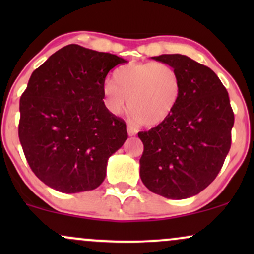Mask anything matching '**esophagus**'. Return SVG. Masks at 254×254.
Listing matches in <instances>:
<instances>
[{
    "label": "esophagus",
    "mask_w": 254,
    "mask_h": 254,
    "mask_svg": "<svg viewBox=\"0 0 254 254\" xmlns=\"http://www.w3.org/2000/svg\"><path fill=\"white\" fill-rule=\"evenodd\" d=\"M127 133H129V136H135L137 133V129L131 127V125H127Z\"/></svg>",
    "instance_id": "34e87169"
}]
</instances>
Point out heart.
<instances>
[{
    "instance_id": "obj_1",
    "label": "heart",
    "mask_w": 254,
    "mask_h": 254,
    "mask_svg": "<svg viewBox=\"0 0 254 254\" xmlns=\"http://www.w3.org/2000/svg\"><path fill=\"white\" fill-rule=\"evenodd\" d=\"M103 93L107 107L119 115L129 105L137 124L157 125L166 121L179 103L182 80L173 66L160 62L130 63L113 72Z\"/></svg>"
}]
</instances>
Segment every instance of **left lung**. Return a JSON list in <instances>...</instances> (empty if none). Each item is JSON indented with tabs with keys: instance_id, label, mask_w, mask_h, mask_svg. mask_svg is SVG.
<instances>
[{
	"instance_id": "8db88e82",
	"label": "left lung",
	"mask_w": 254,
	"mask_h": 254,
	"mask_svg": "<svg viewBox=\"0 0 254 254\" xmlns=\"http://www.w3.org/2000/svg\"><path fill=\"white\" fill-rule=\"evenodd\" d=\"M153 60L176 69L182 95L166 121L138 132L144 145L139 176L154 193L185 199L210 185L222 168L234 113L228 92L210 68L179 54Z\"/></svg>"
}]
</instances>
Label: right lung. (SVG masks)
<instances>
[{
  "label": "right lung",
  "instance_id": "right-lung-1",
  "mask_svg": "<svg viewBox=\"0 0 254 254\" xmlns=\"http://www.w3.org/2000/svg\"><path fill=\"white\" fill-rule=\"evenodd\" d=\"M127 61L70 44L32 72L20 99L19 138L33 173L63 193L97 189L127 125L105 106L109 71Z\"/></svg>",
  "mask_w": 254,
  "mask_h": 254
}]
</instances>
